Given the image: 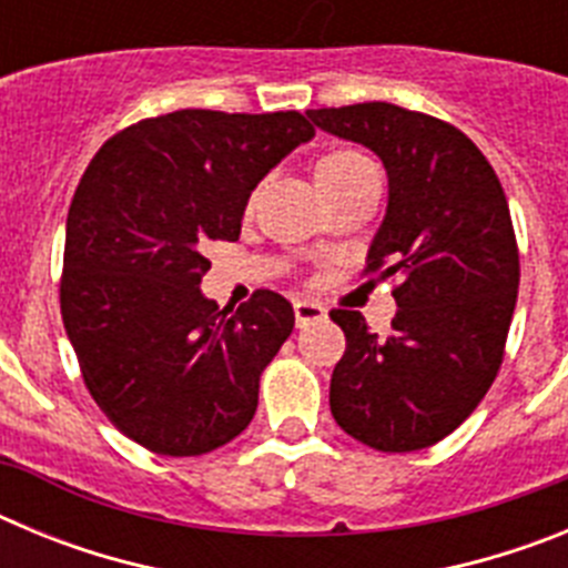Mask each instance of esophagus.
Segmentation results:
<instances>
[{
    "label": "esophagus",
    "mask_w": 568,
    "mask_h": 568,
    "mask_svg": "<svg viewBox=\"0 0 568 568\" xmlns=\"http://www.w3.org/2000/svg\"><path fill=\"white\" fill-rule=\"evenodd\" d=\"M293 310H295V324H298V327H307V324H315V321L327 318V310L321 307L318 301L298 298V301H293Z\"/></svg>",
    "instance_id": "obj_1"
}]
</instances>
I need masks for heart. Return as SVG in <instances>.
I'll return each mask as SVG.
<instances>
[{
  "mask_svg": "<svg viewBox=\"0 0 568 568\" xmlns=\"http://www.w3.org/2000/svg\"><path fill=\"white\" fill-rule=\"evenodd\" d=\"M369 168H373V162L361 150H333V153L318 159V164H315V179H318L321 190L327 193V190L349 182V179H355V175Z\"/></svg>",
  "mask_w": 568,
  "mask_h": 568,
  "instance_id": "b5f03b06",
  "label": "heart"
}]
</instances>
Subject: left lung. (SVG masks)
Here are the masks:
<instances>
[{
	"instance_id": "8db88e82",
	"label": "left lung",
	"mask_w": 568,
	"mask_h": 568,
	"mask_svg": "<svg viewBox=\"0 0 568 568\" xmlns=\"http://www.w3.org/2000/svg\"><path fill=\"white\" fill-rule=\"evenodd\" d=\"M315 128L373 150L389 202L366 273L398 278L389 335L333 310L344 358L329 381L335 424L378 453H415L455 433L504 361L520 258L498 175L469 135L389 102L307 110Z\"/></svg>"
}]
</instances>
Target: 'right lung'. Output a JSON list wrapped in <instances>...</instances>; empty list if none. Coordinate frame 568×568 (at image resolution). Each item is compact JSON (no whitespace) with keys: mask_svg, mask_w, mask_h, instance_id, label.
I'll return each instance as SVG.
<instances>
[{"mask_svg":"<svg viewBox=\"0 0 568 568\" xmlns=\"http://www.w3.org/2000/svg\"><path fill=\"white\" fill-rule=\"evenodd\" d=\"M313 135L298 110H175L119 130L84 170L64 230L62 321L99 409L150 453H213L253 420L293 304L255 290L219 310L199 290L204 250L239 241L255 184Z\"/></svg>","mask_w":568,"mask_h":568,"instance_id":"right-lung-1","label":"right lung"}]
</instances>
